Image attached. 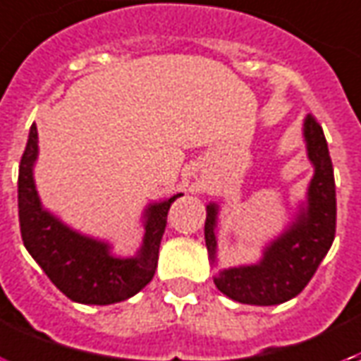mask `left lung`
Returning <instances> with one entry per match:
<instances>
[{
    "label": "left lung",
    "instance_id": "obj_1",
    "mask_svg": "<svg viewBox=\"0 0 361 361\" xmlns=\"http://www.w3.org/2000/svg\"><path fill=\"white\" fill-rule=\"evenodd\" d=\"M302 140L314 174L295 216L263 246L257 263L219 269L214 276L217 290L233 301L257 307L290 301L305 290L334 244L337 219L334 164L324 130L312 115L302 121ZM217 217L219 204L210 202L206 206L204 238L212 267H217Z\"/></svg>",
    "mask_w": 361,
    "mask_h": 361
}]
</instances>
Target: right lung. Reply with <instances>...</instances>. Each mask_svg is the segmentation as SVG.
I'll list each match as a JSON object with an SVG mask.
<instances>
[{
    "instance_id": "obj_1",
    "label": "right lung",
    "mask_w": 361,
    "mask_h": 361,
    "mask_svg": "<svg viewBox=\"0 0 361 361\" xmlns=\"http://www.w3.org/2000/svg\"><path fill=\"white\" fill-rule=\"evenodd\" d=\"M37 155L34 123L18 166V221L24 246L35 263L66 297L81 305H114L144 290L159 263L170 206L181 192L145 206L142 244L134 255L121 257L114 254L111 242L82 235L41 204L34 180Z\"/></svg>"
}]
</instances>
